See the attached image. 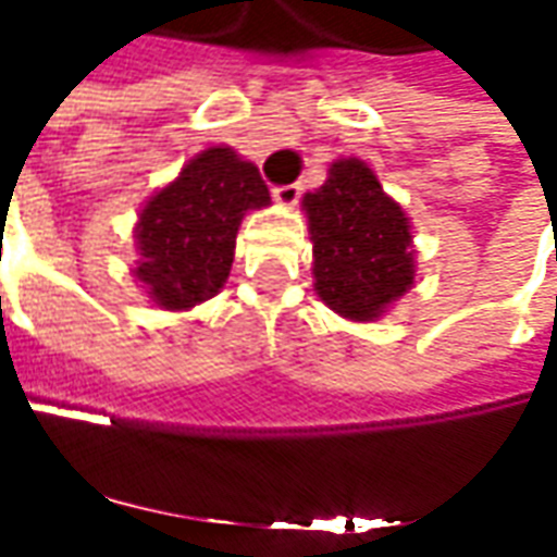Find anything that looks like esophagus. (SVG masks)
Segmentation results:
<instances>
[{"mask_svg": "<svg viewBox=\"0 0 557 557\" xmlns=\"http://www.w3.org/2000/svg\"><path fill=\"white\" fill-rule=\"evenodd\" d=\"M300 193H304L300 183H287V186H275V189H272V199L278 201V205H285V208H290V205L300 201Z\"/></svg>", "mask_w": 557, "mask_h": 557, "instance_id": "34e87169", "label": "esophagus"}]
</instances>
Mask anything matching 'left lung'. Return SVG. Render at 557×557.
Returning <instances> with one entry per match:
<instances>
[{"instance_id": "8db88e82", "label": "left lung", "mask_w": 557, "mask_h": 557, "mask_svg": "<svg viewBox=\"0 0 557 557\" xmlns=\"http://www.w3.org/2000/svg\"><path fill=\"white\" fill-rule=\"evenodd\" d=\"M312 278L324 306L349 322H376L413 287L417 251L405 208L361 159H337L304 196Z\"/></svg>"}]
</instances>
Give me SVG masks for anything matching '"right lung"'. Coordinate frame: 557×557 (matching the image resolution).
<instances>
[{
	"label": "right lung",
	"mask_w": 557,
	"mask_h": 557,
	"mask_svg": "<svg viewBox=\"0 0 557 557\" xmlns=\"http://www.w3.org/2000/svg\"><path fill=\"white\" fill-rule=\"evenodd\" d=\"M267 205L270 189L253 162L233 147L201 149L144 201L131 275L159 309L186 312L205 304L230 278L245 214Z\"/></svg>",
	"instance_id": "obj_1"
}]
</instances>
